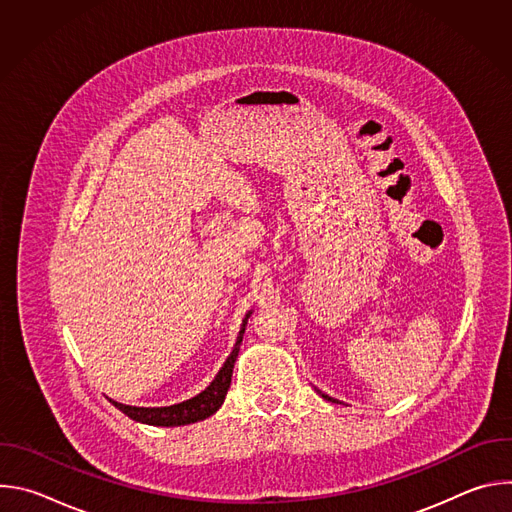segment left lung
<instances>
[{
	"label": "left lung",
	"instance_id": "left-lung-1",
	"mask_svg": "<svg viewBox=\"0 0 512 512\" xmlns=\"http://www.w3.org/2000/svg\"><path fill=\"white\" fill-rule=\"evenodd\" d=\"M318 393H320V395H322V397H324V399H326V401H332V403H338V401H336V399H332V397H328V395H326V393H322V391H318Z\"/></svg>",
	"mask_w": 512,
	"mask_h": 512
}]
</instances>
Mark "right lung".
Instances as JSON below:
<instances>
[{"mask_svg":"<svg viewBox=\"0 0 512 512\" xmlns=\"http://www.w3.org/2000/svg\"><path fill=\"white\" fill-rule=\"evenodd\" d=\"M253 312H249L241 324L237 342L233 352L229 354V358L225 360L223 369L218 371V375L214 377V381L196 397L170 405V407H133V405H123L117 401H111L119 411H123L127 417H131L133 421L139 423H148V425H162V427H176V425H186V423H196L200 419L210 417L218 407L223 405L227 391L231 387V377H233V369H235V360L239 356V348L243 342V334H245V326L247 320Z\"/></svg>","mask_w":512,"mask_h":512,"instance_id":"add662e5","label":"right lung"}]
</instances>
